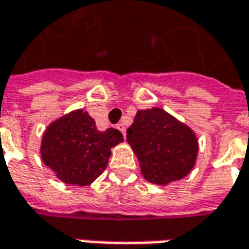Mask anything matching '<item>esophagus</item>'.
I'll list each match as a JSON object with an SVG mask.
<instances>
[{"instance_id": "obj_1", "label": "esophagus", "mask_w": 249, "mask_h": 249, "mask_svg": "<svg viewBox=\"0 0 249 249\" xmlns=\"http://www.w3.org/2000/svg\"><path fill=\"white\" fill-rule=\"evenodd\" d=\"M116 129L119 130L120 133L123 134V136H126V126L123 124V123H119V124H116Z\"/></svg>"}]
</instances>
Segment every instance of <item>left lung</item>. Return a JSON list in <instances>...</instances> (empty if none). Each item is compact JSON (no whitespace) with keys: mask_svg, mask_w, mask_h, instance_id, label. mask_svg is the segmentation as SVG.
I'll use <instances>...</instances> for the list:
<instances>
[{"mask_svg":"<svg viewBox=\"0 0 249 249\" xmlns=\"http://www.w3.org/2000/svg\"><path fill=\"white\" fill-rule=\"evenodd\" d=\"M126 137L151 183L163 186L180 180L196 165V134L163 109L139 110Z\"/></svg>","mask_w":249,"mask_h":249,"instance_id":"8db88e82","label":"left lung"}]
</instances>
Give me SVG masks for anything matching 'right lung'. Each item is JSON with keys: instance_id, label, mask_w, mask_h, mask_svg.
I'll use <instances>...</instances> for the list:
<instances>
[{"instance_id": "1", "label": "right lung", "mask_w": 249, "mask_h": 249, "mask_svg": "<svg viewBox=\"0 0 249 249\" xmlns=\"http://www.w3.org/2000/svg\"><path fill=\"white\" fill-rule=\"evenodd\" d=\"M122 141L119 130L98 131L94 119L79 109L48 126L41 142V158L63 183L89 186L107 169L110 148Z\"/></svg>"}]
</instances>
